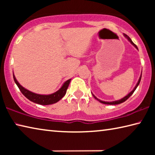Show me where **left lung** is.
<instances>
[{
  "instance_id": "left-lung-1",
  "label": "left lung",
  "mask_w": 155,
  "mask_h": 155,
  "mask_svg": "<svg viewBox=\"0 0 155 155\" xmlns=\"http://www.w3.org/2000/svg\"><path fill=\"white\" fill-rule=\"evenodd\" d=\"M124 37L125 38H127V39H128V40L130 41V42L133 44V46H134L137 49H138L137 48V46L135 45V44L132 41V40H130V38H129V37H128L127 35H126V34H124ZM141 74H142V72H141ZM141 76H140V79H139V81H138V82H137V85H135V87H134V89H133V90L130 91V92L128 94L127 96H126L125 97H124V98H122V99H120V100H119V101H113V102H105V101H101V100H100V99H98V98H97L94 95V94H92L93 95V96L94 97V98H95L97 101H98L100 103H103V104H120V103H124V101H127V100L129 98V97L132 95V94H133V92H134L135 91V90H136V89H137V86L139 85V84H140V81H141Z\"/></svg>"
}]
</instances>
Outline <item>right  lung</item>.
<instances>
[{
	"mask_svg": "<svg viewBox=\"0 0 155 155\" xmlns=\"http://www.w3.org/2000/svg\"><path fill=\"white\" fill-rule=\"evenodd\" d=\"M13 77H14L15 83H16L17 86L20 89V91L22 92L23 95L29 100V101L37 104H41V105H48V104L56 103L59 100H61L65 96V93H66L67 89L68 86H69L70 81H71V79H69L65 81L64 83V85H62V87L58 91H56V92L50 94V95H41V94L31 92V91L27 90V89L24 88L18 82L14 74H13Z\"/></svg>",
	"mask_w": 155,
	"mask_h": 155,
	"instance_id": "1",
	"label": "right lung"
}]
</instances>
